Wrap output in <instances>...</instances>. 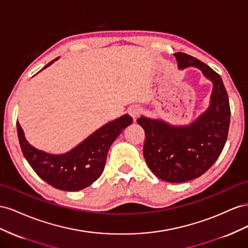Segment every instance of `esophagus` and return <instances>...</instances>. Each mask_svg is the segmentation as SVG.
Segmentation results:
<instances>
[{"label": "esophagus", "instance_id": "esophagus-1", "mask_svg": "<svg viewBox=\"0 0 248 248\" xmlns=\"http://www.w3.org/2000/svg\"><path fill=\"white\" fill-rule=\"evenodd\" d=\"M141 112H142V109H141L140 107H138V106H132V107H130L128 109V113L129 115L134 119V122L137 119V117L141 114Z\"/></svg>", "mask_w": 248, "mask_h": 248}]
</instances>
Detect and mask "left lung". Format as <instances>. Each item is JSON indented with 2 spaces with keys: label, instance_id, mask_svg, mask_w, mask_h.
Instances as JSON below:
<instances>
[{
  "label": "left lung",
  "instance_id": "left-lung-1",
  "mask_svg": "<svg viewBox=\"0 0 248 248\" xmlns=\"http://www.w3.org/2000/svg\"><path fill=\"white\" fill-rule=\"evenodd\" d=\"M179 69L195 67L212 82L208 108L188 124H171L160 118L140 116L145 132L143 155L153 173L169 183L199 178L215 163L229 134L231 109L221 77L192 56L176 53Z\"/></svg>",
  "mask_w": 248,
  "mask_h": 248
}]
</instances>
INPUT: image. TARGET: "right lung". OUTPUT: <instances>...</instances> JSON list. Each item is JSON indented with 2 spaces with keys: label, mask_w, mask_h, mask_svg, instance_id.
<instances>
[{
  "label": "right lung",
  "mask_w": 248,
  "mask_h": 248,
  "mask_svg": "<svg viewBox=\"0 0 248 248\" xmlns=\"http://www.w3.org/2000/svg\"><path fill=\"white\" fill-rule=\"evenodd\" d=\"M58 59L47 63L42 69ZM132 123L133 119L128 114L111 120L64 154H49L38 150L28 142L18 122L16 128L22 152L39 178L56 189L79 191L100 178L111 144Z\"/></svg>",
  "instance_id": "right-lung-1"
}]
</instances>
